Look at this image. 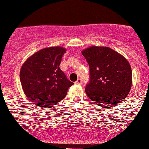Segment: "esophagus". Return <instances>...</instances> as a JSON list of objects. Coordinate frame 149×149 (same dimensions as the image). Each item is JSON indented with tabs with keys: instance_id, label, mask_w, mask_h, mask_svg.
Instances as JSON below:
<instances>
[{
	"instance_id": "esophagus-1",
	"label": "esophagus",
	"mask_w": 149,
	"mask_h": 149,
	"mask_svg": "<svg viewBox=\"0 0 149 149\" xmlns=\"http://www.w3.org/2000/svg\"><path fill=\"white\" fill-rule=\"evenodd\" d=\"M81 83H82V82H81V79H78L77 81L75 82V84H78V85H80V84H81Z\"/></svg>"
}]
</instances>
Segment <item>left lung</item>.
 Listing matches in <instances>:
<instances>
[{
    "mask_svg": "<svg viewBox=\"0 0 149 149\" xmlns=\"http://www.w3.org/2000/svg\"><path fill=\"white\" fill-rule=\"evenodd\" d=\"M90 66V83L85 91L95 104L113 108L125 100L132 86V70L123 55L106 46H90L81 51Z\"/></svg>",
    "mask_w": 149,
    "mask_h": 149,
    "instance_id": "left-lung-1",
    "label": "left lung"
}]
</instances>
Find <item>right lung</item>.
Returning <instances> with one entry per match:
<instances>
[{
    "label": "right lung",
    "mask_w": 149,
    "mask_h": 149,
    "mask_svg": "<svg viewBox=\"0 0 149 149\" xmlns=\"http://www.w3.org/2000/svg\"><path fill=\"white\" fill-rule=\"evenodd\" d=\"M66 49L61 46L47 47L31 55L20 70L24 93L34 104L52 108L63 100L73 85L59 65Z\"/></svg>",
    "instance_id": "obj_1"
}]
</instances>
